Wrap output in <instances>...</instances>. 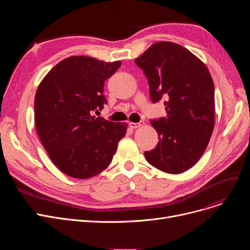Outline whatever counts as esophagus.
<instances>
[{
    "instance_id": "esophagus-1",
    "label": "esophagus",
    "mask_w": 250,
    "mask_h": 250,
    "mask_svg": "<svg viewBox=\"0 0 250 250\" xmlns=\"http://www.w3.org/2000/svg\"><path fill=\"white\" fill-rule=\"evenodd\" d=\"M144 124H145L144 122H140V123H129V126L132 127V128H138V127L144 125Z\"/></svg>"
}]
</instances>
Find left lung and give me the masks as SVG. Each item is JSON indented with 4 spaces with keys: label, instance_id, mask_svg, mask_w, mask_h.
<instances>
[{
    "label": "left lung",
    "instance_id": "8db88e82",
    "mask_svg": "<svg viewBox=\"0 0 250 250\" xmlns=\"http://www.w3.org/2000/svg\"><path fill=\"white\" fill-rule=\"evenodd\" d=\"M135 62L147 77L152 102L165 99L167 113L151 121L159 142L145 158L163 172H185L200 160L214 130L211 74L188 49L170 42L152 44Z\"/></svg>",
    "mask_w": 250,
    "mask_h": 250
}]
</instances>
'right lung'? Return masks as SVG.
<instances>
[{"label": "right lung", "mask_w": 250, "mask_h": 250, "mask_svg": "<svg viewBox=\"0 0 250 250\" xmlns=\"http://www.w3.org/2000/svg\"><path fill=\"white\" fill-rule=\"evenodd\" d=\"M77 56L61 61L39 84L34 99V121L49 158L62 172L91 178L106 168L127 125L92 115L106 104L103 86L121 67Z\"/></svg>", "instance_id": "1"}]
</instances>
